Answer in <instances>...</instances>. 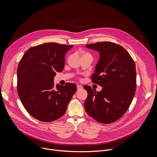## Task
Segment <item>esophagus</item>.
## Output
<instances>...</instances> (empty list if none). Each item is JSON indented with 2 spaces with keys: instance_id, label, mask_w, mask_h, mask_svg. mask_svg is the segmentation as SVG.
Returning a JSON list of instances; mask_svg holds the SVG:
<instances>
[{
  "instance_id": "obj_1",
  "label": "esophagus",
  "mask_w": 157,
  "mask_h": 157,
  "mask_svg": "<svg viewBox=\"0 0 157 157\" xmlns=\"http://www.w3.org/2000/svg\"><path fill=\"white\" fill-rule=\"evenodd\" d=\"M82 88V86H81V85H77V89H78V90H79V89H81Z\"/></svg>"
}]
</instances>
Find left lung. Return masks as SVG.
I'll return each instance as SVG.
<instances>
[{
  "instance_id": "1",
  "label": "left lung",
  "mask_w": 157,
  "mask_h": 157,
  "mask_svg": "<svg viewBox=\"0 0 157 157\" xmlns=\"http://www.w3.org/2000/svg\"><path fill=\"white\" fill-rule=\"evenodd\" d=\"M86 47L99 53L91 78L102 89L96 92L90 86H84L87 92L85 110L99 122H114L125 113L135 95V62L122 47L114 43L98 42L86 44Z\"/></svg>"
}]
</instances>
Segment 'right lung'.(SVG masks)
Returning <instances> with one entry per match:
<instances>
[{
    "label": "right lung",
    "instance_id": "add662e5",
    "mask_svg": "<svg viewBox=\"0 0 157 157\" xmlns=\"http://www.w3.org/2000/svg\"><path fill=\"white\" fill-rule=\"evenodd\" d=\"M73 45L43 43L29 49L17 68V91L28 113L36 119L52 122L64 115L76 92L73 83L57 84L56 73L63 71L64 56Z\"/></svg>",
    "mask_w": 157,
    "mask_h": 157
}]
</instances>
